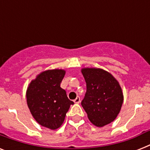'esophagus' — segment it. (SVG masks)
Masks as SVG:
<instances>
[{
	"label": "esophagus",
	"mask_w": 150,
	"mask_h": 150,
	"mask_svg": "<svg viewBox=\"0 0 150 150\" xmlns=\"http://www.w3.org/2000/svg\"><path fill=\"white\" fill-rule=\"evenodd\" d=\"M74 102L75 103H80V97L79 96H77L76 98L74 100Z\"/></svg>",
	"instance_id": "34e87169"
}]
</instances>
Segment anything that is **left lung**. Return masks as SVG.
I'll list each match as a JSON object with an SVG mask.
<instances>
[{"label": "left lung", "mask_w": 150, "mask_h": 150, "mask_svg": "<svg viewBox=\"0 0 150 150\" xmlns=\"http://www.w3.org/2000/svg\"><path fill=\"white\" fill-rule=\"evenodd\" d=\"M86 93L82 104L88 118L96 127L108 125L121 110L124 96L118 82L100 68H82Z\"/></svg>", "instance_id": "8db88e82"}]
</instances>
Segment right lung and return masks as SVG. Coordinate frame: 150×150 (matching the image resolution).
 Listing matches in <instances>:
<instances>
[{"label": "right lung", "mask_w": 150, "mask_h": 150, "mask_svg": "<svg viewBox=\"0 0 150 150\" xmlns=\"http://www.w3.org/2000/svg\"><path fill=\"white\" fill-rule=\"evenodd\" d=\"M64 75L62 69L43 71L30 82L26 91L27 104L33 117L40 125L51 130L61 127L69 107L74 104L61 88Z\"/></svg>", "instance_id": "add662e5"}]
</instances>
